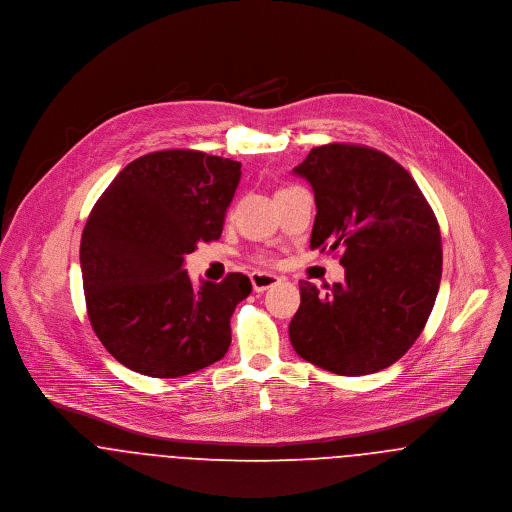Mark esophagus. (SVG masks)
<instances>
[{"label": "esophagus", "instance_id": "esophagus-1", "mask_svg": "<svg viewBox=\"0 0 512 512\" xmlns=\"http://www.w3.org/2000/svg\"><path fill=\"white\" fill-rule=\"evenodd\" d=\"M279 283H281V277H277L273 273H265V271L251 273V284H253V288L257 292H263V290H267V288H271V286Z\"/></svg>", "mask_w": 512, "mask_h": 512}]
</instances>
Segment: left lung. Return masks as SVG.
I'll return each mask as SVG.
<instances>
[{
    "mask_svg": "<svg viewBox=\"0 0 512 512\" xmlns=\"http://www.w3.org/2000/svg\"><path fill=\"white\" fill-rule=\"evenodd\" d=\"M314 190L312 249L338 251L345 281L320 294L300 283L294 351L336 375L377 373L424 330L442 279L438 220L389 155L349 143L314 147L294 167Z\"/></svg>",
    "mask_w": 512,
    "mask_h": 512,
    "instance_id": "8db88e82",
    "label": "left lung"
}]
</instances>
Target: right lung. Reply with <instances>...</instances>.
<instances>
[{"instance_id": "1", "label": "right lung", "mask_w": 512, "mask_h": 512, "mask_svg": "<svg viewBox=\"0 0 512 512\" xmlns=\"http://www.w3.org/2000/svg\"><path fill=\"white\" fill-rule=\"evenodd\" d=\"M241 163L192 149L143 155L94 204L80 241L90 324L127 369L172 379L228 353L231 314L251 281L229 273L194 286L182 269L200 241H216Z\"/></svg>"}]
</instances>
